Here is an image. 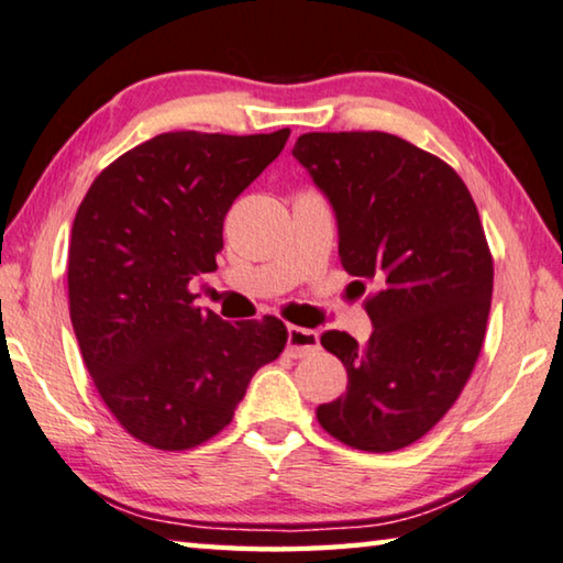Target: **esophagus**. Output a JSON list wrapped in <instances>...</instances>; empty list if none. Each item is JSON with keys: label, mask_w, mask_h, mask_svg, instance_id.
Segmentation results:
<instances>
[{"label": "esophagus", "mask_w": 563, "mask_h": 563, "mask_svg": "<svg viewBox=\"0 0 563 563\" xmlns=\"http://www.w3.org/2000/svg\"><path fill=\"white\" fill-rule=\"evenodd\" d=\"M318 347H320V338L316 330H305L295 325L288 328V347H285V352H288L290 357H305L310 355V352H316Z\"/></svg>", "instance_id": "obj_1"}]
</instances>
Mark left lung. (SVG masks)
<instances>
[{
    "label": "left lung",
    "instance_id": "left-lung-1",
    "mask_svg": "<svg viewBox=\"0 0 563 563\" xmlns=\"http://www.w3.org/2000/svg\"><path fill=\"white\" fill-rule=\"evenodd\" d=\"M292 156L332 206L352 285H375L365 345L320 338L347 393L318 422L362 452L402 450L446 415L479 357L494 285L479 213L454 168L393 133H302Z\"/></svg>",
    "mask_w": 563,
    "mask_h": 563
}]
</instances>
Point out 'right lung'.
<instances>
[{"instance_id": "1", "label": "right lung", "mask_w": 563, "mask_h": 563, "mask_svg": "<svg viewBox=\"0 0 563 563\" xmlns=\"http://www.w3.org/2000/svg\"><path fill=\"white\" fill-rule=\"evenodd\" d=\"M288 136L161 133L103 168L76 211V340L111 415L148 446L178 452L211 440L285 347L278 318L221 320L198 308L188 283L216 268L228 208Z\"/></svg>"}]
</instances>
